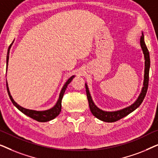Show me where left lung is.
Here are the masks:
<instances>
[{
    "instance_id": "1",
    "label": "left lung",
    "mask_w": 158,
    "mask_h": 158,
    "mask_svg": "<svg viewBox=\"0 0 158 158\" xmlns=\"http://www.w3.org/2000/svg\"><path fill=\"white\" fill-rule=\"evenodd\" d=\"M140 45L143 51V54L144 56V83L143 87H142L141 94H139V97L137 99V101L131 105L130 106H128L125 109H123L119 111H103L100 109H98L96 105L94 104V101L92 100L91 96L88 90V88L87 84L85 83V90L86 94H87V98L89 103V107L90 111L93 114V115L96 116L97 118L100 119L103 122H114L116 121L121 119V118H124L129 114L131 112L135 111L136 109L141 105V103L143 101L144 97L146 96L147 91H148V83H149V71H150V53L147 47L145 42L144 40V35L143 33H142L141 38H140Z\"/></svg>"
}]
</instances>
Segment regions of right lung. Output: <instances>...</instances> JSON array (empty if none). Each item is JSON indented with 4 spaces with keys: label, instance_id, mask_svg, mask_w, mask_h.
Segmentation results:
<instances>
[{
    "label": "right lung",
    "instance_id": "add662e5",
    "mask_svg": "<svg viewBox=\"0 0 158 158\" xmlns=\"http://www.w3.org/2000/svg\"><path fill=\"white\" fill-rule=\"evenodd\" d=\"M13 42L11 43V44L10 45L8 49V52H7V57H6V71H7V67H8V59H9V51L10 47H11V45L13 44ZM75 76L70 77V78L68 80V81L66 82L65 84H64L63 87H62L61 92L60 94V96L59 98H58L57 102L56 103V104L55 105V106L52 108V109H49V110H46V111H34V110H30V109H24V108L21 107V106H19V104L15 102L14 99H13L12 96H10L9 89H8V83L6 82V88H7V91H8V94L9 96V98L11 101V102L13 103L15 106H16L17 109H18L19 111L22 112L23 114H24L25 115H27L28 116H29L30 118H33V119L37 121V122H49L52 119H54L55 117L59 115L60 111H61V107H62V97H63V95L64 94V91H65L67 87H68V84L72 81V80L73 79V77Z\"/></svg>",
    "mask_w": 158,
    "mask_h": 158
}]
</instances>
